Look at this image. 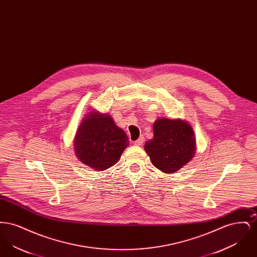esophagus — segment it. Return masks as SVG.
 I'll return each instance as SVG.
<instances>
[{"label":"esophagus","mask_w":257,"mask_h":257,"mask_svg":"<svg viewBox=\"0 0 257 257\" xmlns=\"http://www.w3.org/2000/svg\"><path fill=\"white\" fill-rule=\"evenodd\" d=\"M145 143V137L144 136H141L137 141H135L134 142V145L135 146H142L143 144Z\"/></svg>","instance_id":"obj_1"}]
</instances>
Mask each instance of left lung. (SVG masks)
Instances as JSON below:
<instances>
[{"label":"left lung","mask_w":257,"mask_h":257,"mask_svg":"<svg viewBox=\"0 0 257 257\" xmlns=\"http://www.w3.org/2000/svg\"><path fill=\"white\" fill-rule=\"evenodd\" d=\"M154 137L145 149L160 171L173 173L185 166L196 152V138L190 124L180 119L161 118L153 126Z\"/></svg>","instance_id":"8db88e82"}]
</instances>
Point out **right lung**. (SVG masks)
<instances>
[{
	"instance_id": "add662e5",
	"label": "right lung",
	"mask_w": 257,
	"mask_h": 257,
	"mask_svg": "<svg viewBox=\"0 0 257 257\" xmlns=\"http://www.w3.org/2000/svg\"><path fill=\"white\" fill-rule=\"evenodd\" d=\"M129 146V140L110 115L89 113L78 128L74 147L81 162L96 171L112 167Z\"/></svg>"
}]
</instances>
